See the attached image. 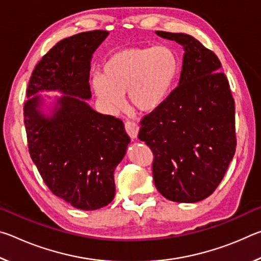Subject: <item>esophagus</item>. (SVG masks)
<instances>
[{
    "instance_id": "1",
    "label": "esophagus",
    "mask_w": 261,
    "mask_h": 261,
    "mask_svg": "<svg viewBox=\"0 0 261 261\" xmlns=\"http://www.w3.org/2000/svg\"><path fill=\"white\" fill-rule=\"evenodd\" d=\"M124 127H125L126 134L129 135L132 139L137 138V136H138V131H139V126L137 123L132 122V121H126L124 124Z\"/></svg>"
}]
</instances>
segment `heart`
Segmentation results:
<instances>
[{
  "label": "heart",
  "mask_w": 261,
  "mask_h": 261,
  "mask_svg": "<svg viewBox=\"0 0 261 261\" xmlns=\"http://www.w3.org/2000/svg\"><path fill=\"white\" fill-rule=\"evenodd\" d=\"M176 53L165 46L131 47L115 53L103 65L102 76H95V94L110 109L118 108L122 94L137 110L149 113L169 96L179 74Z\"/></svg>",
  "instance_id": "obj_1"
}]
</instances>
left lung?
Instances as JSON below:
<instances>
[{
    "instance_id": "obj_1",
    "label": "left lung",
    "mask_w": 261,
    "mask_h": 261,
    "mask_svg": "<svg viewBox=\"0 0 261 261\" xmlns=\"http://www.w3.org/2000/svg\"><path fill=\"white\" fill-rule=\"evenodd\" d=\"M184 46L178 86L141 118L138 138L153 152L154 184L171 201L215 191L236 151L235 101L219 57L189 34L156 31Z\"/></svg>"
}]
</instances>
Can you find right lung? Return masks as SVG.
I'll use <instances>...</instances> for the list:
<instances>
[{"label":"right lung","mask_w":261,"mask_h":261,"mask_svg":"<svg viewBox=\"0 0 261 261\" xmlns=\"http://www.w3.org/2000/svg\"><path fill=\"white\" fill-rule=\"evenodd\" d=\"M107 31L94 30L65 38L38 62L24 103L29 152L50 191L84 211L107 206L114 199V170L130 143L120 118L96 113L83 99L91 98L92 54ZM42 89L66 94L50 119L36 110Z\"/></svg>","instance_id":"right-lung-1"}]
</instances>
